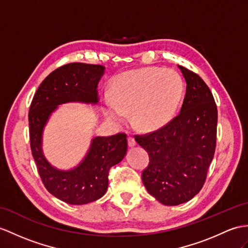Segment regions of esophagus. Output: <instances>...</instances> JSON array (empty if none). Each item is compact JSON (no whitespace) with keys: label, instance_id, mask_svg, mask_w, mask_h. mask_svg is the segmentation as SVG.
<instances>
[{"label":"esophagus","instance_id":"esophagus-1","mask_svg":"<svg viewBox=\"0 0 248 248\" xmlns=\"http://www.w3.org/2000/svg\"><path fill=\"white\" fill-rule=\"evenodd\" d=\"M127 142H128V146H129V147H134V146H136V145H137L136 140H135L134 138H131V137H129V138L127 139Z\"/></svg>","mask_w":248,"mask_h":248}]
</instances>
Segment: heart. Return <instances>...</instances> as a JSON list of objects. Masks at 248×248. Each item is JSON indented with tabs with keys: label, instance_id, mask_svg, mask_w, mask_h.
Listing matches in <instances>:
<instances>
[{
	"label": "heart",
	"instance_id": "b5f03b06",
	"mask_svg": "<svg viewBox=\"0 0 248 248\" xmlns=\"http://www.w3.org/2000/svg\"><path fill=\"white\" fill-rule=\"evenodd\" d=\"M183 93L177 71L148 67L124 72L114 82L113 96H105V116L122 124L131 111L132 122L143 130L158 128L176 111Z\"/></svg>",
	"mask_w": 248,
	"mask_h": 248
}]
</instances>
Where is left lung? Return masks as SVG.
<instances>
[{"mask_svg":"<svg viewBox=\"0 0 248 248\" xmlns=\"http://www.w3.org/2000/svg\"><path fill=\"white\" fill-rule=\"evenodd\" d=\"M178 67L186 82L180 113L160 129L136 136L149 155L142 172L145 188L167 206L189 201L201 190L215 155L218 122L208 86L195 72Z\"/></svg>","mask_w":248,"mask_h":248,"instance_id":"1","label":"left lung"}]
</instances>
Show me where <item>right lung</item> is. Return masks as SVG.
Segmentation results:
<instances>
[{
	"instance_id": "obj_1",
	"label": "right lung",
	"mask_w": 248,
	"mask_h": 248,
	"mask_svg": "<svg viewBox=\"0 0 248 248\" xmlns=\"http://www.w3.org/2000/svg\"><path fill=\"white\" fill-rule=\"evenodd\" d=\"M102 65L70 63L45 78L30 105L29 137L32 156L46 189L65 203L83 205L102 198L108 187V170L127 153L125 134L95 137L83 160L70 170L51 165L43 153V132L51 114L66 103H99Z\"/></svg>"
}]
</instances>
